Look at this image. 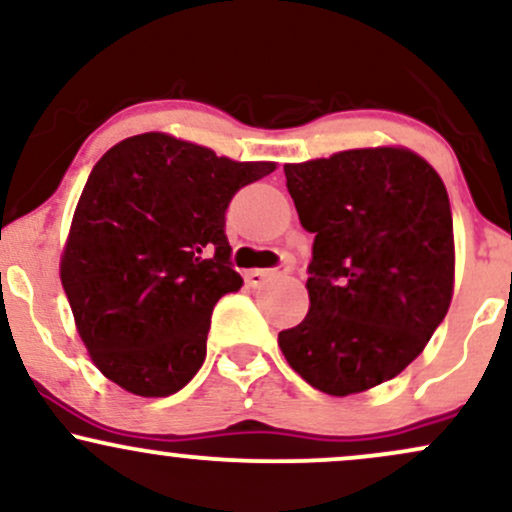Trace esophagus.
I'll list each match as a JSON object with an SVG mask.
<instances>
[{
  "label": "esophagus",
  "instance_id": "1",
  "mask_svg": "<svg viewBox=\"0 0 512 512\" xmlns=\"http://www.w3.org/2000/svg\"><path fill=\"white\" fill-rule=\"evenodd\" d=\"M281 274H286V269H250V272H245V281L250 286H260L267 279H274V276Z\"/></svg>",
  "mask_w": 512,
  "mask_h": 512
}]
</instances>
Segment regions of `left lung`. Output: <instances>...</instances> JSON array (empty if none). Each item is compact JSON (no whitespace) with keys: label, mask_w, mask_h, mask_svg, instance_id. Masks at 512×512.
Masks as SVG:
<instances>
[{"label":"left lung","mask_w":512,"mask_h":512,"mask_svg":"<svg viewBox=\"0 0 512 512\" xmlns=\"http://www.w3.org/2000/svg\"><path fill=\"white\" fill-rule=\"evenodd\" d=\"M298 219L315 233L310 308L279 332L281 354L332 397L392 380L426 349L455 289L450 199L404 146L286 163Z\"/></svg>","instance_id":"1"}]
</instances>
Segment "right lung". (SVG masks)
<instances>
[{"instance_id":"right-lung-1","label":"right lung","mask_w":512,"mask_h":512,"mask_svg":"<svg viewBox=\"0 0 512 512\" xmlns=\"http://www.w3.org/2000/svg\"><path fill=\"white\" fill-rule=\"evenodd\" d=\"M272 170L166 132L105 151L60 257L76 332L105 378L137 397L175 395L195 378L211 310L243 286L228 262V202Z\"/></svg>"}]
</instances>
